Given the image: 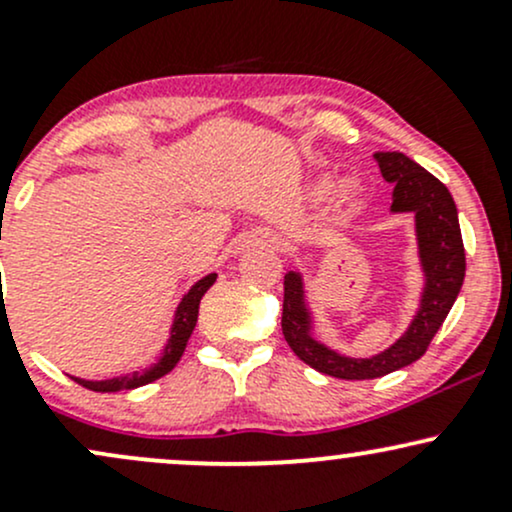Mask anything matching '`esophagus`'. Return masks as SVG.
Masks as SVG:
<instances>
[{"label": "esophagus", "instance_id": "obj_1", "mask_svg": "<svg viewBox=\"0 0 512 512\" xmlns=\"http://www.w3.org/2000/svg\"><path fill=\"white\" fill-rule=\"evenodd\" d=\"M243 248H264V250H279L281 238L279 233L272 231V228H255V231L248 233L243 238Z\"/></svg>", "mask_w": 512, "mask_h": 512}]
</instances>
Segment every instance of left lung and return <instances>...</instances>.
I'll use <instances>...</instances> for the list:
<instances>
[{"label":"left lung","mask_w":512,"mask_h":512,"mask_svg":"<svg viewBox=\"0 0 512 512\" xmlns=\"http://www.w3.org/2000/svg\"><path fill=\"white\" fill-rule=\"evenodd\" d=\"M375 161L383 178L395 185L392 214H414L416 221L424 293L409 330L395 344L370 358L337 354L313 337V317L305 303L303 276L298 272L284 276V313H281L284 339L293 354L310 368L342 380H373L419 361L448 317L467 269L457 207L448 187L399 151H378Z\"/></svg>","instance_id":"8db88e82"}]
</instances>
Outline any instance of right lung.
Returning a JSON list of instances; mask_svg holds the SVG:
<instances>
[{"instance_id":"obj_1","label":"right lung","mask_w":512,"mask_h":512,"mask_svg":"<svg viewBox=\"0 0 512 512\" xmlns=\"http://www.w3.org/2000/svg\"><path fill=\"white\" fill-rule=\"evenodd\" d=\"M216 281V274H207L204 279H199L190 291L182 296V301L175 310L173 317V327H170V337L163 354L158 356V361L154 366H149L146 370H134L129 375H120V378H110V380H81L74 378L76 383L84 385L86 390L93 392H120V390H134V387H142L154 383V380L163 378V375L170 373L175 366H178L182 351H185L187 339H190L192 330L197 325V315H199V301H202L204 293L209 291V286Z\"/></svg>"}]
</instances>
